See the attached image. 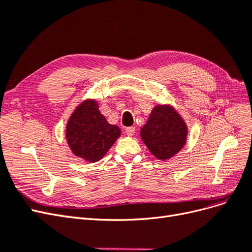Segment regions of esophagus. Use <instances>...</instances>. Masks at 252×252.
Instances as JSON below:
<instances>
[{
  "mask_svg": "<svg viewBox=\"0 0 252 252\" xmlns=\"http://www.w3.org/2000/svg\"><path fill=\"white\" fill-rule=\"evenodd\" d=\"M125 131H126V133H127V135H133L134 132H135V128L132 127V126L127 127V128L125 129Z\"/></svg>",
  "mask_w": 252,
  "mask_h": 252,
  "instance_id": "obj_1",
  "label": "esophagus"
}]
</instances>
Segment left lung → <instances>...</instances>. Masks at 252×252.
<instances>
[{
	"instance_id": "1",
	"label": "left lung",
	"mask_w": 252,
	"mask_h": 252,
	"mask_svg": "<svg viewBox=\"0 0 252 252\" xmlns=\"http://www.w3.org/2000/svg\"><path fill=\"white\" fill-rule=\"evenodd\" d=\"M186 135L185 123L169 106H157L141 129L142 140L159 159H167L179 152L186 142Z\"/></svg>"
}]
</instances>
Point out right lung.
<instances>
[{"instance_id": "add662e5", "label": "right lung", "mask_w": 252, "mask_h": 252, "mask_svg": "<svg viewBox=\"0 0 252 252\" xmlns=\"http://www.w3.org/2000/svg\"><path fill=\"white\" fill-rule=\"evenodd\" d=\"M118 126L110 125L98 111L95 101H85L74 110L66 127L72 152L88 162H97L120 136Z\"/></svg>"}]
</instances>
